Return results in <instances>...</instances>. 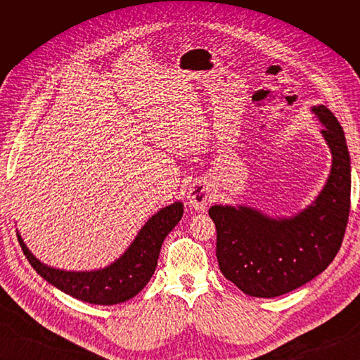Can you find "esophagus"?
Instances as JSON below:
<instances>
[{
  "instance_id": "obj_1",
  "label": "esophagus",
  "mask_w": 360,
  "mask_h": 360,
  "mask_svg": "<svg viewBox=\"0 0 360 360\" xmlns=\"http://www.w3.org/2000/svg\"><path fill=\"white\" fill-rule=\"evenodd\" d=\"M212 201V186L205 180L193 181L188 189V204L192 210L202 212Z\"/></svg>"
}]
</instances>
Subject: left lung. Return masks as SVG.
<instances>
[{
	"label": "left lung",
	"instance_id": "1",
	"mask_svg": "<svg viewBox=\"0 0 360 360\" xmlns=\"http://www.w3.org/2000/svg\"><path fill=\"white\" fill-rule=\"evenodd\" d=\"M311 111L324 126L332 167L307 209L290 217H271L242 204H214L209 210L222 275L248 296L278 297L304 285L328 269L341 248L350 213V155L336 117L324 105Z\"/></svg>",
	"mask_w": 360,
	"mask_h": 360
}]
</instances>
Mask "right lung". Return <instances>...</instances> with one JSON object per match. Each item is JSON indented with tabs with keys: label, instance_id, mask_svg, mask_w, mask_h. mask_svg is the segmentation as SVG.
Listing matches in <instances>:
<instances>
[{
	"label": "right lung",
	"instance_id": "right-lung-1",
	"mask_svg": "<svg viewBox=\"0 0 360 360\" xmlns=\"http://www.w3.org/2000/svg\"><path fill=\"white\" fill-rule=\"evenodd\" d=\"M183 216V202L176 201L155 213L141 228L124 254L103 269L70 271L43 264L31 254L18 233V240L37 274L69 296L93 304H117L135 297L153 276L163 240Z\"/></svg>",
	"mask_w": 360,
	"mask_h": 360
}]
</instances>
